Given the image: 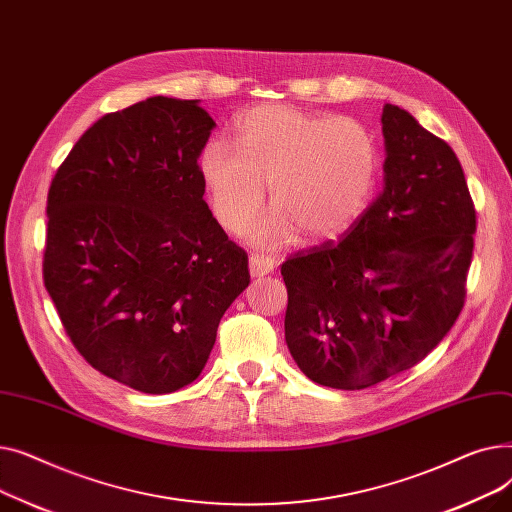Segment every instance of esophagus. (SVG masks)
Instances as JSON below:
<instances>
[{
	"label": "esophagus",
	"mask_w": 512,
	"mask_h": 512,
	"mask_svg": "<svg viewBox=\"0 0 512 512\" xmlns=\"http://www.w3.org/2000/svg\"><path fill=\"white\" fill-rule=\"evenodd\" d=\"M274 267H276V263L272 257H263V255L249 257V272L253 278H263L267 274H272Z\"/></svg>",
	"instance_id": "obj_1"
}]
</instances>
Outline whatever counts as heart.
I'll list each match as a JSON object with an SVG mask.
<instances>
[{
    "label": "heart",
    "mask_w": 512,
    "mask_h": 512,
    "mask_svg": "<svg viewBox=\"0 0 512 512\" xmlns=\"http://www.w3.org/2000/svg\"><path fill=\"white\" fill-rule=\"evenodd\" d=\"M238 145L211 139L199 159L211 209L228 232L255 218L270 184L276 209L257 224L261 242L330 240L353 228L380 178L375 134L348 116L263 103L236 120Z\"/></svg>",
    "instance_id": "heart-1"
}]
</instances>
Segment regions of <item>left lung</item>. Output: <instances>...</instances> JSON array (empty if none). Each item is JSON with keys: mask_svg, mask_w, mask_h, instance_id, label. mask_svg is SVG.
Returning <instances> with one entry per match:
<instances>
[{"mask_svg": "<svg viewBox=\"0 0 512 512\" xmlns=\"http://www.w3.org/2000/svg\"><path fill=\"white\" fill-rule=\"evenodd\" d=\"M384 188L338 242L282 263L284 336L315 384L363 390L432 353L459 317L477 228L452 147L386 103Z\"/></svg>", "mask_w": 512, "mask_h": 512, "instance_id": "1", "label": "left lung"}]
</instances>
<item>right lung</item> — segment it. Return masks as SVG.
I'll return each mask as SVG.
<instances>
[{
    "label": "right lung",
    "mask_w": 512,
    "mask_h": 512,
    "mask_svg": "<svg viewBox=\"0 0 512 512\" xmlns=\"http://www.w3.org/2000/svg\"><path fill=\"white\" fill-rule=\"evenodd\" d=\"M213 126L197 99L149 97L99 118L49 186L45 288L85 361L139 392L195 382L251 282L203 199Z\"/></svg>",
    "instance_id": "right-lung-1"
}]
</instances>
